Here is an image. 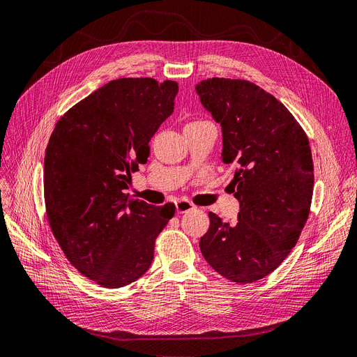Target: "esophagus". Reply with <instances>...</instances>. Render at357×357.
I'll return each mask as SVG.
<instances>
[{
	"label": "esophagus",
	"instance_id": "obj_1",
	"mask_svg": "<svg viewBox=\"0 0 357 357\" xmlns=\"http://www.w3.org/2000/svg\"><path fill=\"white\" fill-rule=\"evenodd\" d=\"M195 208V205L189 201V199H180V201L176 202V209L178 213H184V212H189Z\"/></svg>",
	"mask_w": 357,
	"mask_h": 357
}]
</instances>
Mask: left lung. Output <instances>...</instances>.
Returning <instances> with one entry per match:
<instances>
[{"label":"left lung","mask_w":357,"mask_h":357,"mask_svg":"<svg viewBox=\"0 0 357 357\" xmlns=\"http://www.w3.org/2000/svg\"><path fill=\"white\" fill-rule=\"evenodd\" d=\"M222 129V161L234 167L228 192L237 221L209 212L201 238L206 262L233 282L258 281L287 258L307 221L313 195L309 139L275 96L245 79L212 77L196 86Z\"/></svg>","instance_id":"8db88e82"}]
</instances>
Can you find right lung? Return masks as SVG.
<instances>
[{
	"label": "right lung",
	"mask_w": 357,
	"mask_h": 357,
	"mask_svg": "<svg viewBox=\"0 0 357 357\" xmlns=\"http://www.w3.org/2000/svg\"><path fill=\"white\" fill-rule=\"evenodd\" d=\"M178 84L151 77L105 83L56 121L44 164L51 231L68 262L107 289L129 286L153 259L176 205L124 195L151 137L173 114Z\"/></svg>",
	"instance_id": "1"
}]
</instances>
